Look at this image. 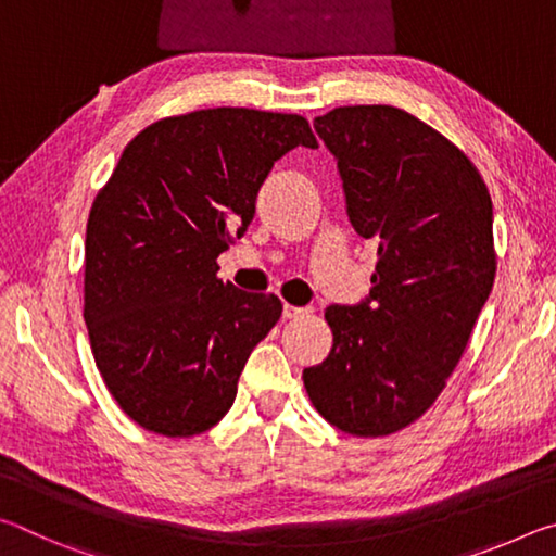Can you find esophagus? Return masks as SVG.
Returning a JSON list of instances; mask_svg holds the SVG:
<instances>
[{
    "mask_svg": "<svg viewBox=\"0 0 556 556\" xmlns=\"http://www.w3.org/2000/svg\"><path fill=\"white\" fill-rule=\"evenodd\" d=\"M306 314H308V308H304V306L285 304V308H281V316H285V318H301V316H306Z\"/></svg>",
    "mask_w": 556,
    "mask_h": 556,
    "instance_id": "34e87169",
    "label": "esophagus"
}]
</instances>
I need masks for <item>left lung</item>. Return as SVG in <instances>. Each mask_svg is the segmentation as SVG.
Wrapping results in <instances>:
<instances>
[{"mask_svg":"<svg viewBox=\"0 0 556 556\" xmlns=\"http://www.w3.org/2000/svg\"><path fill=\"white\" fill-rule=\"evenodd\" d=\"M314 129L378 265L361 304L326 308L333 348L304 388L328 425L388 437L437 402L491 294V193L458 147L400 108H336Z\"/></svg>","mask_w":556,"mask_h":556,"instance_id":"left-lung-1","label":"left lung"}]
</instances>
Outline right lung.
I'll list each match as a JSON object with an SVG mask.
<instances>
[{
  "label": "right lung",
  "mask_w": 556,
  "mask_h": 556,
  "mask_svg": "<svg viewBox=\"0 0 556 556\" xmlns=\"http://www.w3.org/2000/svg\"><path fill=\"white\" fill-rule=\"evenodd\" d=\"M316 149L299 115L213 108L159 119L125 147L90 208L86 326L122 412L162 437L228 414L240 372L281 316L275 294L218 279L277 159Z\"/></svg>",
  "instance_id": "add662e5"
}]
</instances>
